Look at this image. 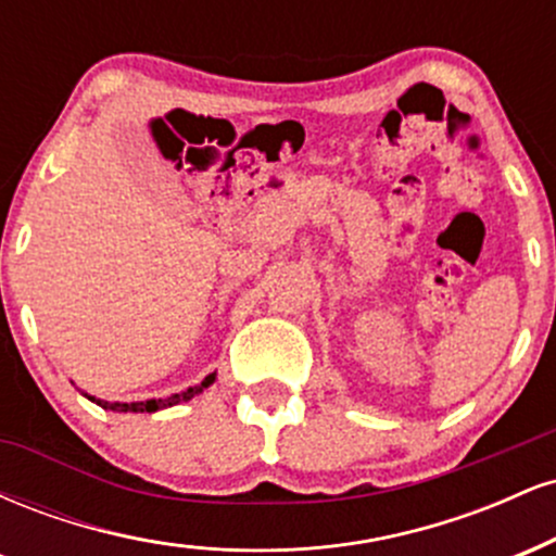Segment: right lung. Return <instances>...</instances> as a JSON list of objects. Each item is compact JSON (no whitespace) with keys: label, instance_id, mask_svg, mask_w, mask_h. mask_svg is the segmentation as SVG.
Here are the masks:
<instances>
[{"label":"right lung","instance_id":"add662e5","mask_svg":"<svg viewBox=\"0 0 556 556\" xmlns=\"http://www.w3.org/2000/svg\"><path fill=\"white\" fill-rule=\"evenodd\" d=\"M214 379H216V374H208L206 379H203L201 384H198V387H190L188 392L172 394V397H167V400H146V402H106V400H96V397H91V394H86V397L91 400V402H96V405L104 407V410H114V413H156V410H162V407H172V405H177V402H188V400H193L195 394H201V392H203V389L212 387V384H214Z\"/></svg>","mask_w":556,"mask_h":556}]
</instances>
